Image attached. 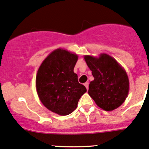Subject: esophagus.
<instances>
[{
  "label": "esophagus",
  "instance_id": "esophagus-1",
  "mask_svg": "<svg viewBox=\"0 0 149 149\" xmlns=\"http://www.w3.org/2000/svg\"><path fill=\"white\" fill-rule=\"evenodd\" d=\"M88 82H86L85 84H84V86H86V89L87 90H88Z\"/></svg>",
  "mask_w": 149,
  "mask_h": 149
}]
</instances>
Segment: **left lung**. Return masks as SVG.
Listing matches in <instances>:
<instances>
[{"label":"left lung","mask_w":149,"mask_h":149,"mask_svg":"<svg viewBox=\"0 0 149 149\" xmlns=\"http://www.w3.org/2000/svg\"><path fill=\"white\" fill-rule=\"evenodd\" d=\"M84 59L94 77L89 84L88 94L95 104L106 111L119 107L129 92V80L124 68L106 53L98 57L85 55Z\"/></svg>","instance_id":"obj_1"}]
</instances>
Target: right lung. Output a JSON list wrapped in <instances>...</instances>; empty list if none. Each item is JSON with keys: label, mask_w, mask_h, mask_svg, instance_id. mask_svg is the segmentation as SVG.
<instances>
[{"label": "right lung", "mask_w": 149, "mask_h": 149, "mask_svg": "<svg viewBox=\"0 0 149 149\" xmlns=\"http://www.w3.org/2000/svg\"><path fill=\"white\" fill-rule=\"evenodd\" d=\"M77 60V54L58 48L43 60L37 71L36 89L38 98L49 111L59 115L72 113L87 91L74 72Z\"/></svg>", "instance_id": "right-lung-1"}]
</instances>
